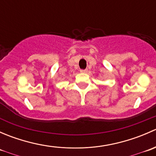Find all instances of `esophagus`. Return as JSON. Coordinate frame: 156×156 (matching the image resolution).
I'll return each mask as SVG.
<instances>
[{
	"instance_id": "1",
	"label": "esophagus",
	"mask_w": 156,
	"mask_h": 156,
	"mask_svg": "<svg viewBox=\"0 0 156 156\" xmlns=\"http://www.w3.org/2000/svg\"><path fill=\"white\" fill-rule=\"evenodd\" d=\"M80 72H83V73H86V72H87V69H81Z\"/></svg>"
}]
</instances>
